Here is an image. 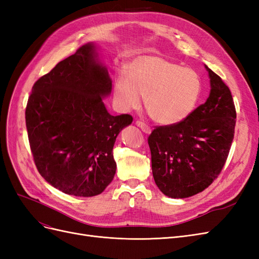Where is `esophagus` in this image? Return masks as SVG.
<instances>
[{"label": "esophagus", "mask_w": 259, "mask_h": 259, "mask_svg": "<svg viewBox=\"0 0 259 259\" xmlns=\"http://www.w3.org/2000/svg\"><path fill=\"white\" fill-rule=\"evenodd\" d=\"M136 125H137L138 127L142 128V131H143L144 133H146V134H150V133H151L150 126H148V125L145 124L144 122H142V121H136Z\"/></svg>", "instance_id": "1"}]
</instances>
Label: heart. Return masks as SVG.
Listing matches in <instances>:
<instances>
[{
    "label": "heart",
    "mask_w": 259,
    "mask_h": 259,
    "mask_svg": "<svg viewBox=\"0 0 259 259\" xmlns=\"http://www.w3.org/2000/svg\"><path fill=\"white\" fill-rule=\"evenodd\" d=\"M126 74L119 75L113 84L115 103L123 111L140 105L151 119L160 125L170 126L188 119L202 96L200 75L191 68L156 55H142L131 60Z\"/></svg>",
    "instance_id": "heart-1"
}]
</instances>
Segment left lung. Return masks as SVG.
I'll list each match as a JSON object with an SVG mask.
<instances>
[{
	"label": "left lung",
	"mask_w": 259,
	"mask_h": 259,
	"mask_svg": "<svg viewBox=\"0 0 259 259\" xmlns=\"http://www.w3.org/2000/svg\"><path fill=\"white\" fill-rule=\"evenodd\" d=\"M205 69L210 84L205 103L182 123L158 126L148 138L154 182L173 199L192 197L214 182L234 136L237 113L231 92L215 72Z\"/></svg>",
	"instance_id": "1"
}]
</instances>
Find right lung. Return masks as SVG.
I'll return each instance as SVG.
<instances>
[{
	"instance_id": "add662e5",
	"label": "right lung",
	"mask_w": 259,
	"mask_h": 259,
	"mask_svg": "<svg viewBox=\"0 0 259 259\" xmlns=\"http://www.w3.org/2000/svg\"><path fill=\"white\" fill-rule=\"evenodd\" d=\"M111 90L95 43L81 46L33 85L26 108L30 148L38 173L64 193L94 197L112 182L115 139L133 117L108 112L103 99Z\"/></svg>"
}]
</instances>
